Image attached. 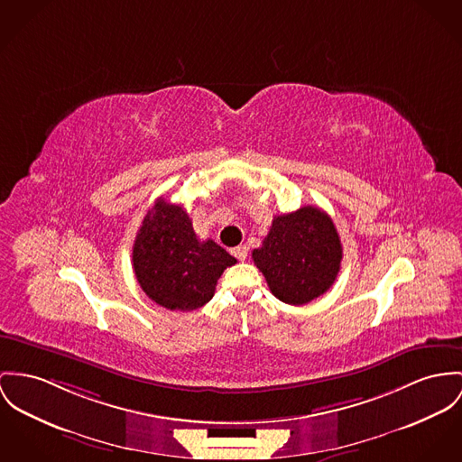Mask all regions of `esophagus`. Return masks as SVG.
<instances>
[{"mask_svg":"<svg viewBox=\"0 0 462 462\" xmlns=\"http://www.w3.org/2000/svg\"><path fill=\"white\" fill-rule=\"evenodd\" d=\"M237 260H246V256H248V248L246 246H237V248L232 249L230 251Z\"/></svg>","mask_w":462,"mask_h":462,"instance_id":"esophagus-1","label":"esophagus"}]
</instances>
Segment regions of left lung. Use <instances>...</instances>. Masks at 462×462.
Masks as SVG:
<instances>
[{"instance_id": "left-lung-1", "label": "left lung", "mask_w": 462, "mask_h": 462, "mask_svg": "<svg viewBox=\"0 0 462 462\" xmlns=\"http://www.w3.org/2000/svg\"><path fill=\"white\" fill-rule=\"evenodd\" d=\"M251 256L274 297L302 306L336 282L343 246L330 216L306 206L276 216L262 246L253 249Z\"/></svg>"}]
</instances>
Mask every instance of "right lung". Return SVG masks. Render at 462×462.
I'll return each mask as SVG.
<instances>
[{
	"label": "right lung",
	"mask_w": 462,
	"mask_h": 462,
	"mask_svg": "<svg viewBox=\"0 0 462 462\" xmlns=\"http://www.w3.org/2000/svg\"><path fill=\"white\" fill-rule=\"evenodd\" d=\"M134 271L145 295L171 311H193L213 299L223 271L237 260L200 241L182 206L158 199L134 243Z\"/></svg>",
	"instance_id": "add662e5"
}]
</instances>
